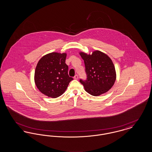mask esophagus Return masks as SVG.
Masks as SVG:
<instances>
[{"label": "esophagus", "mask_w": 152, "mask_h": 152, "mask_svg": "<svg viewBox=\"0 0 152 152\" xmlns=\"http://www.w3.org/2000/svg\"><path fill=\"white\" fill-rule=\"evenodd\" d=\"M78 78H79V76H78L77 75H76L74 76V79L75 80H77L78 79Z\"/></svg>", "instance_id": "34e87169"}]
</instances>
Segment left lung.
Segmentation results:
<instances>
[{"instance_id":"obj_1","label":"left lung","mask_w":152,"mask_h":152,"mask_svg":"<svg viewBox=\"0 0 152 152\" xmlns=\"http://www.w3.org/2000/svg\"><path fill=\"white\" fill-rule=\"evenodd\" d=\"M84 60L86 80H80L85 90L89 94L97 96L107 92L113 86L116 80L115 68L111 59L100 51H96L92 55L80 53Z\"/></svg>"}]
</instances>
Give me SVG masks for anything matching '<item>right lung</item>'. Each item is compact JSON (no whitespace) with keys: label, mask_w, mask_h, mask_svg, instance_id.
I'll return each instance as SVG.
<instances>
[{"label":"right lung","mask_w":152,"mask_h":152,"mask_svg":"<svg viewBox=\"0 0 152 152\" xmlns=\"http://www.w3.org/2000/svg\"><path fill=\"white\" fill-rule=\"evenodd\" d=\"M66 53L52 52L39 61L35 72L36 87L44 94L56 98L63 94L72 77L68 73Z\"/></svg>","instance_id":"right-lung-1"}]
</instances>
